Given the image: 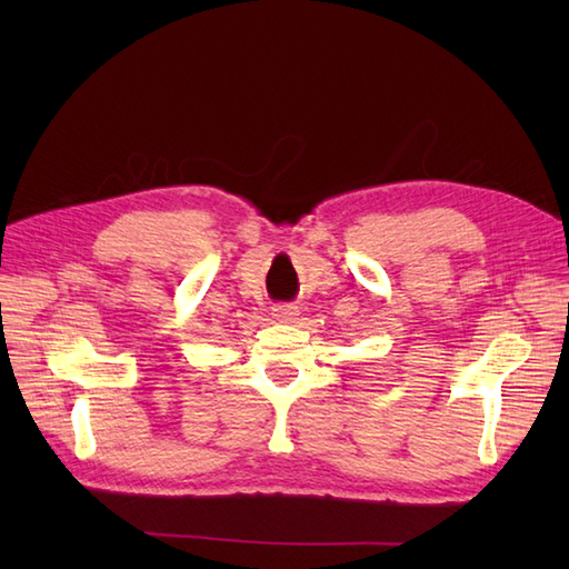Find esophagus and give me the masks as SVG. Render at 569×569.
Listing matches in <instances>:
<instances>
[{
  "label": "esophagus",
  "instance_id": "1",
  "mask_svg": "<svg viewBox=\"0 0 569 569\" xmlns=\"http://www.w3.org/2000/svg\"><path fill=\"white\" fill-rule=\"evenodd\" d=\"M272 311H274L272 316L278 318V320H295V316H299L297 306H274Z\"/></svg>",
  "mask_w": 569,
  "mask_h": 569
}]
</instances>
